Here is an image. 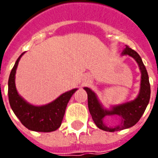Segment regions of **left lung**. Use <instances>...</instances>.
Listing matches in <instances>:
<instances>
[{
  "label": "left lung",
  "instance_id": "8db88e82",
  "mask_svg": "<svg viewBox=\"0 0 158 158\" xmlns=\"http://www.w3.org/2000/svg\"><path fill=\"white\" fill-rule=\"evenodd\" d=\"M123 55H129L135 58L141 72V83L139 96L130 102L124 103L119 106H113V109L107 111L102 108L96 94L91 89L85 87V89L88 95V107L90 115L96 125L99 129L107 132H114L122 129H128L135 124L139 121L148 105L151 96V87H150L149 77L146 71V67L143 63L139 55L129 46L126 45L123 50ZM107 115H118L119 117L120 122L118 126L108 127L103 123V118Z\"/></svg>",
  "mask_w": 158,
  "mask_h": 158
}]
</instances>
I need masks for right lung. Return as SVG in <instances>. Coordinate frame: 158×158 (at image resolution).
I'll list each match as a JSON object with an SVG mask.
<instances>
[{"label":"right lung","mask_w":158,"mask_h":158,"mask_svg":"<svg viewBox=\"0 0 158 158\" xmlns=\"http://www.w3.org/2000/svg\"><path fill=\"white\" fill-rule=\"evenodd\" d=\"M23 53L16 61L9 76L8 98L10 106L20 122L27 129L37 132H52L61 126L68 102L77 89L62 94L54 102L45 106H35L26 102L18 94L15 86L16 69Z\"/></svg>","instance_id":"1"}]
</instances>
